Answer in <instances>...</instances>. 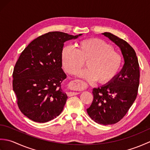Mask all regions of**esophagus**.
<instances>
[{
	"instance_id": "obj_1",
	"label": "esophagus",
	"mask_w": 150,
	"mask_h": 150,
	"mask_svg": "<svg viewBox=\"0 0 150 150\" xmlns=\"http://www.w3.org/2000/svg\"><path fill=\"white\" fill-rule=\"evenodd\" d=\"M84 86V82L82 80H75L70 82V86L73 89H80L83 87ZM78 92H74V91H70L68 93V95L69 97L73 96V95H78Z\"/></svg>"
}]
</instances>
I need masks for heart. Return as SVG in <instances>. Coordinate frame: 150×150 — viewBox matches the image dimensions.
<instances>
[{
	"label": "heart",
	"mask_w": 150,
	"mask_h": 150,
	"mask_svg": "<svg viewBox=\"0 0 150 150\" xmlns=\"http://www.w3.org/2000/svg\"><path fill=\"white\" fill-rule=\"evenodd\" d=\"M77 49L66 46L61 51L63 68L69 74H74L84 65L88 68L79 72V76L101 84L112 81L122 68L123 58L113 50V46L97 38L82 40L77 44Z\"/></svg>",
	"instance_id": "1"
}]
</instances>
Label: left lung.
<instances>
[{
	"label": "left lung",
	"instance_id": "8db88e82",
	"mask_svg": "<svg viewBox=\"0 0 150 150\" xmlns=\"http://www.w3.org/2000/svg\"><path fill=\"white\" fill-rule=\"evenodd\" d=\"M103 35L120 47L124 64L112 81L93 89V100L87 112L95 122L108 125L122 119L134 103L138 93L140 70L135 50L126 41L111 33Z\"/></svg>",
	"mask_w": 150,
	"mask_h": 150
}]
</instances>
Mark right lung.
Returning a JSON list of instances; mask_svg holds the SVG:
<instances>
[{
	"mask_svg": "<svg viewBox=\"0 0 150 150\" xmlns=\"http://www.w3.org/2000/svg\"><path fill=\"white\" fill-rule=\"evenodd\" d=\"M71 35L53 31L28 44L15 64L13 89L21 112L37 122H46L59 115L68 98L61 87L66 75L62 69L61 51Z\"/></svg>",
	"mask_w": 150,
	"mask_h": 150,
	"instance_id": "right-lung-1",
	"label": "right lung"
}]
</instances>
